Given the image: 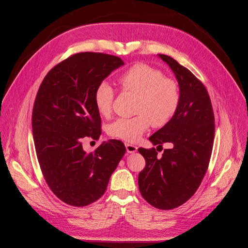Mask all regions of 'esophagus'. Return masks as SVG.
I'll return each mask as SVG.
<instances>
[{"mask_svg":"<svg viewBox=\"0 0 248 248\" xmlns=\"http://www.w3.org/2000/svg\"><path fill=\"white\" fill-rule=\"evenodd\" d=\"M125 147H126V150H127V152H128V153H134V152L138 151V147L129 144V142H126Z\"/></svg>","mask_w":248,"mask_h":248,"instance_id":"obj_1","label":"esophagus"}]
</instances>
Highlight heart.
<instances>
[{
	"label": "heart",
	"mask_w": 248,
	"mask_h": 248,
	"mask_svg": "<svg viewBox=\"0 0 248 248\" xmlns=\"http://www.w3.org/2000/svg\"><path fill=\"white\" fill-rule=\"evenodd\" d=\"M118 82L123 92L137 94L134 114L131 118H120L108 126L110 137L126 141H136L149 128L167 125L174 117L180 103L177 82L163 76L154 67L138 63L120 74ZM115 91L102 81L94 93L95 107L103 117L110 115Z\"/></svg>",
	"instance_id": "1"
}]
</instances>
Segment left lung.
<instances>
[{"label": "left lung", "mask_w": 248, "mask_h": 248, "mask_svg": "<svg viewBox=\"0 0 248 248\" xmlns=\"http://www.w3.org/2000/svg\"><path fill=\"white\" fill-rule=\"evenodd\" d=\"M175 73L180 103L170 121L149 138L154 146L169 142L161 157L155 148H140L146 167L139 175L140 194L157 209L183 205L199 188L208 170L214 141V112L207 89L175 59L159 55Z\"/></svg>", "instance_id": "8db88e82"}]
</instances>
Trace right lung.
I'll use <instances>...</instances> for the list:
<instances>
[{"instance_id": "right-lung-1", "label": "right lung", "mask_w": 248, "mask_h": 248, "mask_svg": "<svg viewBox=\"0 0 248 248\" xmlns=\"http://www.w3.org/2000/svg\"><path fill=\"white\" fill-rule=\"evenodd\" d=\"M121 59L102 52H78L51 68L36 95L33 138L44 179L62 202L84 207L103 196L112 172L126 152L121 140L103 141L87 153L81 141L98 140L101 118L95 90Z\"/></svg>"}]
</instances>
